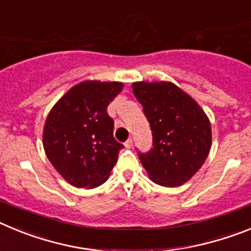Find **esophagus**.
<instances>
[{"mask_svg":"<svg viewBox=\"0 0 251 251\" xmlns=\"http://www.w3.org/2000/svg\"><path fill=\"white\" fill-rule=\"evenodd\" d=\"M132 145H133L132 138H128L127 141H126V143H124V146H126V148H130V147H132Z\"/></svg>","mask_w":251,"mask_h":251,"instance_id":"esophagus-1","label":"esophagus"}]
</instances>
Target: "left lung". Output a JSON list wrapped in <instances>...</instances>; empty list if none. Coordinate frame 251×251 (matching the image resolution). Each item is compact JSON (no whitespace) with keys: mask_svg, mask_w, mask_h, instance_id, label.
Instances as JSON below:
<instances>
[{"mask_svg":"<svg viewBox=\"0 0 251 251\" xmlns=\"http://www.w3.org/2000/svg\"><path fill=\"white\" fill-rule=\"evenodd\" d=\"M132 88L152 130V148L138 151L150 178L166 187L187 182L211 147V126L205 112L172 83L139 81Z\"/></svg>","mask_w":251,"mask_h":251,"instance_id":"obj_1","label":"left lung"}]
</instances>
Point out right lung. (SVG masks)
Returning <instances> with one entry per match:
<instances>
[{
  "mask_svg": "<svg viewBox=\"0 0 251 251\" xmlns=\"http://www.w3.org/2000/svg\"><path fill=\"white\" fill-rule=\"evenodd\" d=\"M123 84L88 80L77 84L49 113L43 142L51 165L70 185L94 188L109 177L124 147L113 136L106 112Z\"/></svg>",
  "mask_w": 251,
  "mask_h": 251,
  "instance_id": "add662e5",
  "label": "right lung"
}]
</instances>
